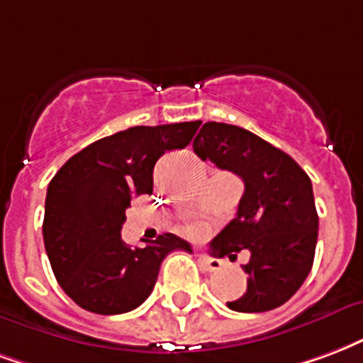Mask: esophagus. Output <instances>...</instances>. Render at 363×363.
<instances>
[{
  "label": "esophagus",
  "instance_id": "esophagus-1",
  "mask_svg": "<svg viewBox=\"0 0 363 363\" xmlns=\"http://www.w3.org/2000/svg\"><path fill=\"white\" fill-rule=\"evenodd\" d=\"M198 264H200V267L206 271H219L223 267L221 259L209 257L208 254H198Z\"/></svg>",
  "mask_w": 363,
  "mask_h": 363
}]
</instances>
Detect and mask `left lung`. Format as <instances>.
I'll return each instance as SVG.
<instances>
[{
    "instance_id": "left-lung-1",
    "label": "left lung",
    "mask_w": 363,
    "mask_h": 363,
    "mask_svg": "<svg viewBox=\"0 0 363 363\" xmlns=\"http://www.w3.org/2000/svg\"><path fill=\"white\" fill-rule=\"evenodd\" d=\"M194 152L244 181V194L233 221L211 240L219 257L246 250L248 286L227 302L244 313L275 310L291 300L308 277L319 217L310 177L291 155L246 128L206 123L194 138Z\"/></svg>"
}]
</instances>
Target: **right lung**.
<instances>
[{"instance_id": "obj_1", "label": "right lung", "mask_w": 363, "mask_h": 363, "mask_svg": "<svg viewBox=\"0 0 363 363\" xmlns=\"http://www.w3.org/2000/svg\"><path fill=\"white\" fill-rule=\"evenodd\" d=\"M200 125L127 128L86 146L55 173L42 233L53 275L74 304L99 315L134 310L154 291L165 256L192 252L171 233L130 248L121 227L134 196L152 194L155 161L189 146Z\"/></svg>"}]
</instances>
